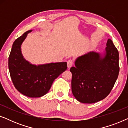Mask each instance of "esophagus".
Listing matches in <instances>:
<instances>
[{"label": "esophagus", "mask_w": 128, "mask_h": 128, "mask_svg": "<svg viewBox=\"0 0 128 128\" xmlns=\"http://www.w3.org/2000/svg\"><path fill=\"white\" fill-rule=\"evenodd\" d=\"M67 63H68V68L69 69V68H70L73 65V60H71V59H70V60L68 61Z\"/></svg>", "instance_id": "1"}]
</instances>
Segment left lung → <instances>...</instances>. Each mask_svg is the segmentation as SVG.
<instances>
[{"instance_id": "1", "label": "left lung", "mask_w": 128, "mask_h": 128, "mask_svg": "<svg viewBox=\"0 0 128 128\" xmlns=\"http://www.w3.org/2000/svg\"><path fill=\"white\" fill-rule=\"evenodd\" d=\"M106 53L92 51L78 57L72 74V91L77 100L92 104L102 100L110 93L118 78L119 52L111 39L106 42Z\"/></svg>"}]
</instances>
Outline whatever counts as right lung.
<instances>
[{"label":"right lung","instance_id":"right-lung-1","mask_svg":"<svg viewBox=\"0 0 128 128\" xmlns=\"http://www.w3.org/2000/svg\"><path fill=\"white\" fill-rule=\"evenodd\" d=\"M31 31H26L13 42L8 57V69L13 84L19 92L28 97H41L49 92L55 79L67 69V63L36 66L26 60L21 46Z\"/></svg>","mask_w":128,"mask_h":128}]
</instances>
